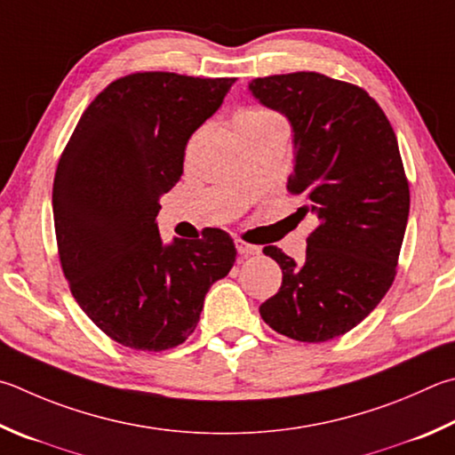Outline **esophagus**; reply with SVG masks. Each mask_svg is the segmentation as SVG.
<instances>
[{
    "mask_svg": "<svg viewBox=\"0 0 455 455\" xmlns=\"http://www.w3.org/2000/svg\"><path fill=\"white\" fill-rule=\"evenodd\" d=\"M235 244H236V251H238V254H243V256H249V254H259V252H260V246L244 243V241H241V238H236Z\"/></svg>",
    "mask_w": 455,
    "mask_h": 455,
    "instance_id": "obj_1",
    "label": "esophagus"
}]
</instances>
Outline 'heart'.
Listing matches in <instances>:
<instances>
[{"mask_svg": "<svg viewBox=\"0 0 455 455\" xmlns=\"http://www.w3.org/2000/svg\"><path fill=\"white\" fill-rule=\"evenodd\" d=\"M268 123H283L275 111L264 109V107H249L236 115L235 127L241 125H268Z\"/></svg>", "mask_w": 455, "mask_h": 455, "instance_id": "1", "label": "heart"}]
</instances>
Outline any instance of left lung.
I'll return each instance as SVG.
<instances>
[{
  "instance_id": "8db88e82",
  "label": "left lung",
  "mask_w": 455,
  "mask_h": 455,
  "mask_svg": "<svg viewBox=\"0 0 455 455\" xmlns=\"http://www.w3.org/2000/svg\"><path fill=\"white\" fill-rule=\"evenodd\" d=\"M249 89L291 121L286 187L304 199L302 217L318 220L302 264L264 249L283 268V286L260 304V316L292 340H332L360 324L394 283L410 212L398 139L364 89L322 73L259 77Z\"/></svg>"
}]
</instances>
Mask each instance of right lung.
<instances>
[{
    "label": "right lung",
    "instance_id": "right-lung-1",
    "mask_svg": "<svg viewBox=\"0 0 455 455\" xmlns=\"http://www.w3.org/2000/svg\"><path fill=\"white\" fill-rule=\"evenodd\" d=\"M235 77L145 71L107 85L81 115L53 180L63 275L87 316L115 342L161 352L183 344L212 283L233 268L225 230L163 244L161 195L183 175L188 139Z\"/></svg>",
    "mask_w": 455,
    "mask_h": 455
}]
</instances>
